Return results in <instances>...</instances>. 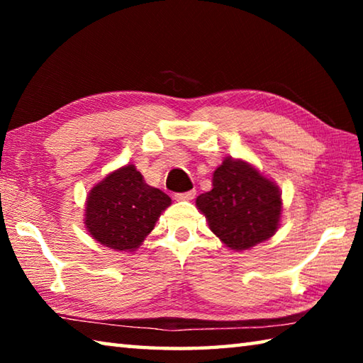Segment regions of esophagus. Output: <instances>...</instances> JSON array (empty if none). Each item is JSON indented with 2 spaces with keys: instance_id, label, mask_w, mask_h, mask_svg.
I'll return each mask as SVG.
<instances>
[{
  "instance_id": "obj_1",
  "label": "esophagus",
  "mask_w": 363,
  "mask_h": 363,
  "mask_svg": "<svg viewBox=\"0 0 363 363\" xmlns=\"http://www.w3.org/2000/svg\"><path fill=\"white\" fill-rule=\"evenodd\" d=\"M194 196H195V190H189V192L174 194V200H177V201H187V200H192Z\"/></svg>"
}]
</instances>
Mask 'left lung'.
Instances as JSON below:
<instances>
[{
    "instance_id": "obj_1",
    "label": "left lung",
    "mask_w": 363,
    "mask_h": 363,
    "mask_svg": "<svg viewBox=\"0 0 363 363\" xmlns=\"http://www.w3.org/2000/svg\"><path fill=\"white\" fill-rule=\"evenodd\" d=\"M210 229L230 250H250L279 229L281 194L243 160L227 157L213 174V189L196 196Z\"/></svg>"
}]
</instances>
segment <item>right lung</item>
Masks as SVG:
<instances>
[{
  "mask_svg": "<svg viewBox=\"0 0 363 363\" xmlns=\"http://www.w3.org/2000/svg\"><path fill=\"white\" fill-rule=\"evenodd\" d=\"M169 196L145 184L134 164L110 173L91 189L84 224L94 240L116 251H134L155 227Z\"/></svg>",
  "mask_w": 363,
  "mask_h": 363,
  "instance_id": "1",
  "label": "right lung"
}]
</instances>
